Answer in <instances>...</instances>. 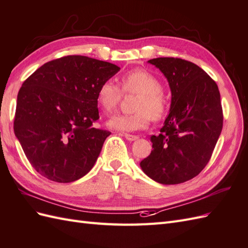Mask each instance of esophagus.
Instances as JSON below:
<instances>
[{
	"label": "esophagus",
	"instance_id": "1",
	"mask_svg": "<svg viewBox=\"0 0 248 248\" xmlns=\"http://www.w3.org/2000/svg\"><path fill=\"white\" fill-rule=\"evenodd\" d=\"M124 137H125V139H126V140H127V141H136V140H138V137H137V136H134V135L125 134Z\"/></svg>",
	"mask_w": 248,
	"mask_h": 248
}]
</instances>
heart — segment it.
Wrapping results in <instances>:
<instances>
[{
  "mask_svg": "<svg viewBox=\"0 0 248 248\" xmlns=\"http://www.w3.org/2000/svg\"><path fill=\"white\" fill-rule=\"evenodd\" d=\"M123 90L138 94L131 114H117L107 121V126L120 131H136L147 127L149 120H159L167 110L168 99L162 89L160 78L152 72L137 68L121 78ZM121 98V89L112 80L100 84L96 101L105 112H111Z\"/></svg>",
  "mask_w": 248,
  "mask_h": 248,
  "instance_id": "heart-1",
  "label": "heart"
}]
</instances>
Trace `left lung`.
I'll return each instance as SVG.
<instances>
[{"label":"left lung","mask_w":248,"mask_h":248,"mask_svg":"<svg viewBox=\"0 0 248 248\" xmlns=\"http://www.w3.org/2000/svg\"><path fill=\"white\" fill-rule=\"evenodd\" d=\"M149 64L167 78L170 113L153 150L141 161L143 172L165 185L184 183L208 163L221 135L223 113L218 85L198 65L178 58H156Z\"/></svg>","instance_id":"1"}]
</instances>
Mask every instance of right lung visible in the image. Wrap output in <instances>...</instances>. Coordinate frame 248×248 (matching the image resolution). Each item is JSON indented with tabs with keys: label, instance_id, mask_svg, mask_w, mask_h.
Masks as SVG:
<instances>
[{
	"label": "right lung",
	"instance_id": "right-lung-1",
	"mask_svg": "<svg viewBox=\"0 0 248 248\" xmlns=\"http://www.w3.org/2000/svg\"><path fill=\"white\" fill-rule=\"evenodd\" d=\"M120 70L84 56L53 60L35 70L17 93L14 123L30 164L42 176L70 183L90 171L109 131L96 129V92Z\"/></svg>",
	"mask_w": 248,
	"mask_h": 248
}]
</instances>
